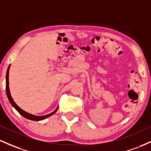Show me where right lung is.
<instances>
[{
  "instance_id": "1",
  "label": "right lung",
  "mask_w": 151,
  "mask_h": 151,
  "mask_svg": "<svg viewBox=\"0 0 151 151\" xmlns=\"http://www.w3.org/2000/svg\"><path fill=\"white\" fill-rule=\"evenodd\" d=\"M9 69H10V66L8 67V70H7V73H6V94H7V97H8V100H9V101H10V102H11V105H12L13 107H14V108L16 109V110H17L18 112H19L21 115L24 116V117H26V118L29 119V120H34V121H39V120H44V119H46V118H47V117H50L51 115H54V114L56 112H57V110H58V107L57 109H56L54 111V112H51V113H50V114H48V115H43V116H36V115H31V114H30V113H28V112H25L24 110H23L22 109L20 108L19 106L16 105V102H14V100H13L12 97H11V93H10L9 86H8V85H9V82H8V77H9Z\"/></svg>"
}]
</instances>
